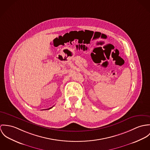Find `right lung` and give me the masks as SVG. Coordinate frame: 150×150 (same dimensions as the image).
I'll return each instance as SVG.
<instances>
[{
	"instance_id": "1",
	"label": "right lung",
	"mask_w": 150,
	"mask_h": 150,
	"mask_svg": "<svg viewBox=\"0 0 150 150\" xmlns=\"http://www.w3.org/2000/svg\"><path fill=\"white\" fill-rule=\"evenodd\" d=\"M53 106H52V107H51V108H49V109H48V110H49V109H51V108H52ZM46 110V109H45Z\"/></svg>"
}]
</instances>
